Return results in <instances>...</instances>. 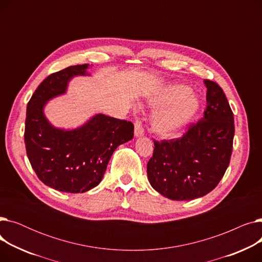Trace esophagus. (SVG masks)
<instances>
[{"instance_id": "obj_1", "label": "esophagus", "mask_w": 262, "mask_h": 262, "mask_svg": "<svg viewBox=\"0 0 262 262\" xmlns=\"http://www.w3.org/2000/svg\"><path fill=\"white\" fill-rule=\"evenodd\" d=\"M144 134V128L142 125V121L140 118H137L135 121V136L139 137V136H143Z\"/></svg>"}]
</instances>
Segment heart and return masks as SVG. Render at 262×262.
<instances>
[{"mask_svg":"<svg viewBox=\"0 0 262 262\" xmlns=\"http://www.w3.org/2000/svg\"><path fill=\"white\" fill-rule=\"evenodd\" d=\"M154 107L159 108L153 117V129L168 137L183 128L199 109V100L186 85L173 84L162 88L152 99Z\"/></svg>","mask_w":262,"mask_h":262,"instance_id":"heart-1","label":"heart"}]
</instances>
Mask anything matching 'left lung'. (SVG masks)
Wrapping results in <instances>:
<instances>
[{
    "instance_id": "obj_1",
    "label": "left lung",
    "mask_w": 262,
    "mask_h": 262,
    "mask_svg": "<svg viewBox=\"0 0 262 262\" xmlns=\"http://www.w3.org/2000/svg\"><path fill=\"white\" fill-rule=\"evenodd\" d=\"M207 87L204 116L188 126L181 138L154 140L147 177L160 194L174 201L194 200L213 190L228 167L232 153V110L215 81Z\"/></svg>"
}]
</instances>
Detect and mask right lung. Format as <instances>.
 I'll return each instance as SVG.
<instances>
[{
  "instance_id": "obj_1",
  "label": "right lung",
  "mask_w": 262,
  "mask_h": 262,
  "mask_svg": "<svg viewBox=\"0 0 262 262\" xmlns=\"http://www.w3.org/2000/svg\"><path fill=\"white\" fill-rule=\"evenodd\" d=\"M88 64L70 66L49 75L27 103L24 141L26 154L39 180L69 193L98 186L118 145L134 137V124L96 115L73 130L53 127L43 115L46 103L66 92L68 81L85 75Z\"/></svg>"
}]
</instances>
